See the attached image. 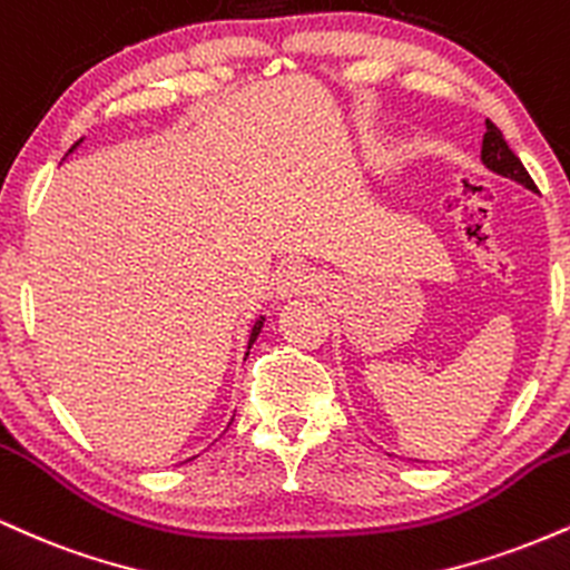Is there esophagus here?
Instances as JSON below:
<instances>
[{
	"instance_id": "1",
	"label": "esophagus",
	"mask_w": 570,
	"mask_h": 570,
	"mask_svg": "<svg viewBox=\"0 0 570 570\" xmlns=\"http://www.w3.org/2000/svg\"><path fill=\"white\" fill-rule=\"evenodd\" d=\"M317 274L314 269H309L306 264H287L283 269L277 272L274 277V291H277V298H293V296H306L317 287Z\"/></svg>"
}]
</instances>
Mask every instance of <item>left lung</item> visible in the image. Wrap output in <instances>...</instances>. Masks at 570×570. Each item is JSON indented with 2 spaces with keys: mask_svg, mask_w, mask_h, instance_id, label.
<instances>
[{
  "mask_svg": "<svg viewBox=\"0 0 570 570\" xmlns=\"http://www.w3.org/2000/svg\"><path fill=\"white\" fill-rule=\"evenodd\" d=\"M480 159H483V165L491 173H497V176L510 178V180H514V184L525 186V189H531V191H537V184H533L531 176H528V170L523 167V163L518 159V154H514L510 146H507L504 136H501V130L491 122V119L485 122L483 151H480Z\"/></svg>",
  "mask_w": 570,
  "mask_h": 570,
  "instance_id": "obj_1",
  "label": "left lung"
}]
</instances>
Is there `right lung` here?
Segmentation results:
<instances>
[{"label": "right lung", "instance_id": "1", "mask_svg": "<svg viewBox=\"0 0 570 570\" xmlns=\"http://www.w3.org/2000/svg\"><path fill=\"white\" fill-rule=\"evenodd\" d=\"M82 140H85V138H79L77 144H73L71 149H69V154H71L73 149H77V146L82 144ZM264 323H266V314H261V317L256 320V323H253V327H250V338H247V352H245V357H247V354H250V346L256 344V338H258V333H261V327H264ZM229 424H232V421H229ZM186 461H191V459H186Z\"/></svg>", "mask_w": 570, "mask_h": 570}]
</instances>
